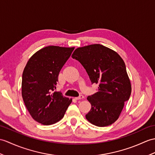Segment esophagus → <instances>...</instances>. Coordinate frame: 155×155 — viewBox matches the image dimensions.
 Masks as SVG:
<instances>
[{
	"label": "esophagus",
	"instance_id": "obj_1",
	"mask_svg": "<svg viewBox=\"0 0 155 155\" xmlns=\"http://www.w3.org/2000/svg\"><path fill=\"white\" fill-rule=\"evenodd\" d=\"M83 98H84V96L83 95H80L79 96L76 97V98H75V99H76V100H81V99H83Z\"/></svg>",
	"mask_w": 155,
	"mask_h": 155
}]
</instances>
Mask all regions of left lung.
Here are the masks:
<instances>
[{
  "mask_svg": "<svg viewBox=\"0 0 155 155\" xmlns=\"http://www.w3.org/2000/svg\"><path fill=\"white\" fill-rule=\"evenodd\" d=\"M72 57L84 67L92 84H99L98 92L87 97L92 107L86 120L98 127L112 124L131 92L124 60L116 51L100 44L78 48Z\"/></svg>",
  "mask_w": 155,
  "mask_h": 155,
  "instance_id": "1",
  "label": "left lung"
}]
</instances>
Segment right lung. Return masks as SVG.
Segmentation results:
<instances>
[{"mask_svg":"<svg viewBox=\"0 0 155 155\" xmlns=\"http://www.w3.org/2000/svg\"><path fill=\"white\" fill-rule=\"evenodd\" d=\"M74 48L48 46L29 59L21 81V96L29 113L43 125L57 123L64 117L72 99L54 92L61 69Z\"/></svg>","mask_w":155,"mask_h":155,"instance_id":"right-lung-1","label":"right lung"}]
</instances>
